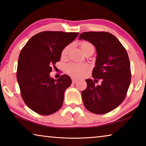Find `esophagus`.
I'll list each match as a JSON object with an SVG mask.
<instances>
[{
    "instance_id": "esophagus-1",
    "label": "esophagus",
    "mask_w": 146,
    "mask_h": 146,
    "mask_svg": "<svg viewBox=\"0 0 146 146\" xmlns=\"http://www.w3.org/2000/svg\"><path fill=\"white\" fill-rule=\"evenodd\" d=\"M71 80H72V82L73 84H75V83L77 82V80H76V79L75 78H71Z\"/></svg>"
}]
</instances>
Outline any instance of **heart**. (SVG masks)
Masks as SVG:
<instances>
[{"instance_id":"heart-1","label":"heart","mask_w":146,"mask_h":146,"mask_svg":"<svg viewBox=\"0 0 146 146\" xmlns=\"http://www.w3.org/2000/svg\"><path fill=\"white\" fill-rule=\"evenodd\" d=\"M80 48L84 53L88 52L90 50H95V47L92 44L89 42H82L80 43ZM71 49V46L68 45L64 48L62 51V56L66 57L68 55L69 52ZM88 65L82 63H76L71 62L67 64L66 66L65 70L69 75H70L75 77H80L88 70Z\"/></svg>"}]
</instances>
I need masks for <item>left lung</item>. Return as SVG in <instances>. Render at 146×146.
I'll return each instance as SVG.
<instances>
[{"label":"left lung","mask_w":146,"mask_h":146,"mask_svg":"<svg viewBox=\"0 0 146 146\" xmlns=\"http://www.w3.org/2000/svg\"><path fill=\"white\" fill-rule=\"evenodd\" d=\"M79 39L96 48L92 76L102 81L101 85L95 86L93 80L86 79L87 88L82 92L84 105L95 114H106L117 108L126 97L131 77L127 53L117 38L108 32H84Z\"/></svg>","instance_id":"obj_1"}]
</instances>
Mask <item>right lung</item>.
I'll return each instance as SVG.
<instances>
[{
	"mask_svg": "<svg viewBox=\"0 0 146 146\" xmlns=\"http://www.w3.org/2000/svg\"><path fill=\"white\" fill-rule=\"evenodd\" d=\"M76 32L42 31L29 39L19 55L17 78L26 106L42 115L57 111L63 104L64 91L71 84L67 75L51 78L52 66L62 51L78 35Z\"/></svg>",
	"mask_w": 146,
	"mask_h": 146,
	"instance_id": "obj_1",
	"label": "right lung"
}]
</instances>
